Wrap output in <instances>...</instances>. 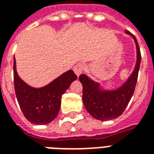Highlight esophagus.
<instances>
[{
  "label": "esophagus",
  "mask_w": 154,
  "mask_h": 154,
  "mask_svg": "<svg viewBox=\"0 0 154 154\" xmlns=\"http://www.w3.org/2000/svg\"><path fill=\"white\" fill-rule=\"evenodd\" d=\"M84 67H85V66H84V64L82 63L77 64V65H76V66L74 67V72L76 73V75H77V77H79L81 74L82 73V72H83L84 70Z\"/></svg>",
  "instance_id": "34e87169"
}]
</instances>
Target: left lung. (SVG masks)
Returning <instances> with one entry per match:
<instances>
[{"instance_id": "obj_1", "label": "left lung", "mask_w": 154, "mask_h": 154, "mask_svg": "<svg viewBox=\"0 0 154 154\" xmlns=\"http://www.w3.org/2000/svg\"><path fill=\"white\" fill-rule=\"evenodd\" d=\"M125 32L134 40L137 60L132 73L122 86L115 90H106L99 82H96L86 74H82L79 77V81L83 87L82 101L84 106L91 116L98 120H110L121 116L135 89L141 62V54L135 37L129 31Z\"/></svg>"}]
</instances>
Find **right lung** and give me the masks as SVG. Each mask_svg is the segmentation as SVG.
<instances>
[{
  "mask_svg": "<svg viewBox=\"0 0 154 154\" xmlns=\"http://www.w3.org/2000/svg\"><path fill=\"white\" fill-rule=\"evenodd\" d=\"M13 69L15 95L25 118L35 125H47L53 121L59 112L61 97L77 79V75L69 70L46 86L35 88L19 77L15 58Z\"/></svg>",
  "mask_w": 154,
  "mask_h": 154,
  "instance_id": "add662e5",
  "label": "right lung"
}]
</instances>
